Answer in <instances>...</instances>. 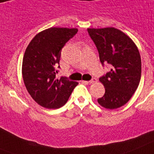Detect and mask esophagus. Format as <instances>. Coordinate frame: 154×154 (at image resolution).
I'll use <instances>...</instances> for the list:
<instances>
[{
  "label": "esophagus",
  "mask_w": 154,
  "mask_h": 154,
  "mask_svg": "<svg viewBox=\"0 0 154 154\" xmlns=\"http://www.w3.org/2000/svg\"><path fill=\"white\" fill-rule=\"evenodd\" d=\"M84 83H86V84H93L95 82H97V79L96 78H92L91 81H83Z\"/></svg>",
  "instance_id": "34e87169"
}]
</instances>
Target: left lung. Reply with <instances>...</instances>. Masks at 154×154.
<instances>
[{
  "mask_svg": "<svg viewBox=\"0 0 154 154\" xmlns=\"http://www.w3.org/2000/svg\"><path fill=\"white\" fill-rule=\"evenodd\" d=\"M103 66L111 70L100 77L105 93L98 103L107 109L122 107L130 100L138 88L142 73L139 51L130 37L114 27L88 28Z\"/></svg>",
  "mask_w": 154,
  "mask_h": 154,
  "instance_id": "left-lung-1",
  "label": "left lung"
}]
</instances>
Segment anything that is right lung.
<instances>
[{
	"label": "right lung",
	"mask_w": 154,
	"mask_h": 154,
	"mask_svg": "<svg viewBox=\"0 0 154 154\" xmlns=\"http://www.w3.org/2000/svg\"><path fill=\"white\" fill-rule=\"evenodd\" d=\"M78 32L77 28L51 27L37 34L25 51L22 75L27 92L40 106L57 109L68 101L77 82L56 78L61 52Z\"/></svg>",
	"instance_id": "1"
}]
</instances>
